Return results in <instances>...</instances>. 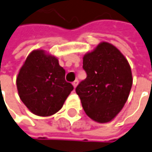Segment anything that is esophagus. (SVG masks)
I'll return each instance as SVG.
<instances>
[{
	"instance_id": "esophagus-1",
	"label": "esophagus",
	"mask_w": 152,
	"mask_h": 152,
	"mask_svg": "<svg viewBox=\"0 0 152 152\" xmlns=\"http://www.w3.org/2000/svg\"><path fill=\"white\" fill-rule=\"evenodd\" d=\"M78 83V79H76L75 81H74V82H73V85H74V88H76V87H77Z\"/></svg>"
}]
</instances>
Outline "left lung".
<instances>
[{
	"label": "left lung",
	"instance_id": "obj_1",
	"mask_svg": "<svg viewBox=\"0 0 152 152\" xmlns=\"http://www.w3.org/2000/svg\"><path fill=\"white\" fill-rule=\"evenodd\" d=\"M87 78L76 88L86 115L108 123L121 112L128 99L133 78L128 61L111 43L102 42L83 56Z\"/></svg>",
	"mask_w": 152,
	"mask_h": 152
}]
</instances>
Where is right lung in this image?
<instances>
[{"mask_svg": "<svg viewBox=\"0 0 152 152\" xmlns=\"http://www.w3.org/2000/svg\"><path fill=\"white\" fill-rule=\"evenodd\" d=\"M19 97L30 111L50 116L61 110L74 86L65 80L58 59L44 50H33L26 57L17 77Z\"/></svg>", "mask_w": 152, "mask_h": 152, "instance_id": "right-lung-1", "label": "right lung"}]
</instances>
